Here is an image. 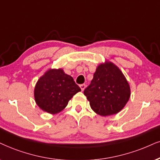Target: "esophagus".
I'll use <instances>...</instances> for the list:
<instances>
[{"label": "esophagus", "mask_w": 160, "mask_h": 160, "mask_svg": "<svg viewBox=\"0 0 160 160\" xmlns=\"http://www.w3.org/2000/svg\"><path fill=\"white\" fill-rule=\"evenodd\" d=\"M80 88H81L82 92H83L85 88H86V85H85V84H81V85H80Z\"/></svg>", "instance_id": "34e87169"}]
</instances>
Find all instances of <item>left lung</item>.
Returning <instances> with one entry per match:
<instances>
[{
    "label": "left lung",
    "instance_id": "obj_1",
    "mask_svg": "<svg viewBox=\"0 0 160 160\" xmlns=\"http://www.w3.org/2000/svg\"><path fill=\"white\" fill-rule=\"evenodd\" d=\"M84 94L92 110L106 117L116 114L124 108L130 98L131 88L118 66L106 60L98 66Z\"/></svg>",
    "mask_w": 160,
    "mask_h": 160
}]
</instances>
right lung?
Here are the masks:
<instances>
[{"label": "right lung", "instance_id": "add662e5", "mask_svg": "<svg viewBox=\"0 0 160 160\" xmlns=\"http://www.w3.org/2000/svg\"><path fill=\"white\" fill-rule=\"evenodd\" d=\"M81 89L62 68H49L38 79L34 90L36 104L51 114L63 110L68 101Z\"/></svg>", "mask_w": 160, "mask_h": 160}]
</instances>
